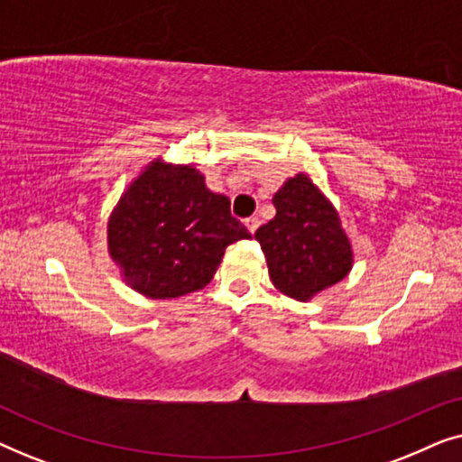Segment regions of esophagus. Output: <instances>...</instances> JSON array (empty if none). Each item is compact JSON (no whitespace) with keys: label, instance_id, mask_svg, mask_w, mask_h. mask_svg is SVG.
Here are the masks:
<instances>
[{"label":"esophagus","instance_id":"esophagus-1","mask_svg":"<svg viewBox=\"0 0 462 462\" xmlns=\"http://www.w3.org/2000/svg\"><path fill=\"white\" fill-rule=\"evenodd\" d=\"M244 223H245V226H248V231L252 233V236H254L256 229H258V225H261V220H258L256 217H250V218H245Z\"/></svg>","mask_w":462,"mask_h":462}]
</instances>
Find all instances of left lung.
I'll list each match as a JSON object with an SVG mask.
<instances>
[{
	"label": "left lung",
	"instance_id": "8db88e82",
	"mask_svg": "<svg viewBox=\"0 0 462 462\" xmlns=\"http://www.w3.org/2000/svg\"><path fill=\"white\" fill-rule=\"evenodd\" d=\"M275 218L254 233L269 277L283 294L309 300L351 269V244L330 201L305 174L294 176L273 198Z\"/></svg>",
	"mask_w": 462,
	"mask_h": 462
}]
</instances>
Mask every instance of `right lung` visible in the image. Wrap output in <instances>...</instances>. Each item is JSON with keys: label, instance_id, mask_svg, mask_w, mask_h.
I'll return each mask as SVG.
<instances>
[{"label": "right lung", "instance_id": "obj_1", "mask_svg": "<svg viewBox=\"0 0 462 462\" xmlns=\"http://www.w3.org/2000/svg\"><path fill=\"white\" fill-rule=\"evenodd\" d=\"M106 236L136 292L176 299L210 283L226 245L250 233L198 170L153 162L119 199Z\"/></svg>", "mask_w": 462, "mask_h": 462}]
</instances>
